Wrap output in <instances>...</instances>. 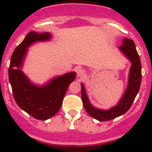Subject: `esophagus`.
<instances>
[{
    "mask_svg": "<svg viewBox=\"0 0 152 152\" xmlns=\"http://www.w3.org/2000/svg\"><path fill=\"white\" fill-rule=\"evenodd\" d=\"M85 76V70L82 68L78 69L77 70V76L79 78H83Z\"/></svg>",
    "mask_w": 152,
    "mask_h": 152,
    "instance_id": "esophagus-1",
    "label": "esophagus"
}]
</instances>
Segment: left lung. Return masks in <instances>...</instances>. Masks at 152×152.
Returning a JSON list of instances; mask_svg holds the SVG:
<instances>
[{
    "label": "left lung",
    "mask_w": 152,
    "mask_h": 152,
    "mask_svg": "<svg viewBox=\"0 0 152 152\" xmlns=\"http://www.w3.org/2000/svg\"><path fill=\"white\" fill-rule=\"evenodd\" d=\"M122 53L128 58L132 63L129 75L128 86L126 87L123 97L119 101L118 104L110 110H102L97 109L90 104L86 93L85 86H82V100L84 107L88 115L99 121H107L112 120L126 113L132 104L136 96L140 90L141 83V63L140 56L135 48V45L132 39L124 38L122 45L119 47Z\"/></svg>",
    "instance_id": "left-lung-1"
}]
</instances>
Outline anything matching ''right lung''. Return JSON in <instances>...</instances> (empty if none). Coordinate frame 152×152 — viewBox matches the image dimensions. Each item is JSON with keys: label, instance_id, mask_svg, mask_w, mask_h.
<instances>
[{"label": "right lung", "instance_id": "1", "mask_svg": "<svg viewBox=\"0 0 152 152\" xmlns=\"http://www.w3.org/2000/svg\"><path fill=\"white\" fill-rule=\"evenodd\" d=\"M50 37L48 32H29L14 50L9 68V79L17 104L40 121L53 117L60 110L67 88L76 78V73L70 72L53 78L46 85L38 86L31 83L22 71L27 48L36 42L49 40Z\"/></svg>", "mask_w": 152, "mask_h": 152}]
</instances>
